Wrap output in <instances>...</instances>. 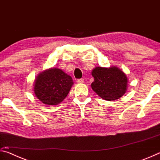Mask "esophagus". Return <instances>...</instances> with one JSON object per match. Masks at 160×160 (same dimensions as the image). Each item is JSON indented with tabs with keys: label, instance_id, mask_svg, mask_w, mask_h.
I'll return each instance as SVG.
<instances>
[{
	"label": "esophagus",
	"instance_id": "1",
	"mask_svg": "<svg viewBox=\"0 0 160 160\" xmlns=\"http://www.w3.org/2000/svg\"><path fill=\"white\" fill-rule=\"evenodd\" d=\"M76 82L78 83H83L84 82V79H78L76 80Z\"/></svg>",
	"mask_w": 160,
	"mask_h": 160
}]
</instances>
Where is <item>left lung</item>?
I'll list each match as a JSON object with an SVG mask.
<instances>
[{"mask_svg": "<svg viewBox=\"0 0 160 160\" xmlns=\"http://www.w3.org/2000/svg\"><path fill=\"white\" fill-rule=\"evenodd\" d=\"M94 82L92 89L104 100L113 101L126 93L128 78L118 67H96L92 71Z\"/></svg>", "mask_w": 160, "mask_h": 160, "instance_id": "1", "label": "left lung"}]
</instances>
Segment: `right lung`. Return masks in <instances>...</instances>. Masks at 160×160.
<instances>
[{"label": "right lung", "instance_id": "right-lung-1", "mask_svg": "<svg viewBox=\"0 0 160 160\" xmlns=\"http://www.w3.org/2000/svg\"><path fill=\"white\" fill-rule=\"evenodd\" d=\"M73 85L72 78L61 69L45 70L34 80V92L36 97L47 105L59 104L66 98Z\"/></svg>", "mask_w": 160, "mask_h": 160}]
</instances>
